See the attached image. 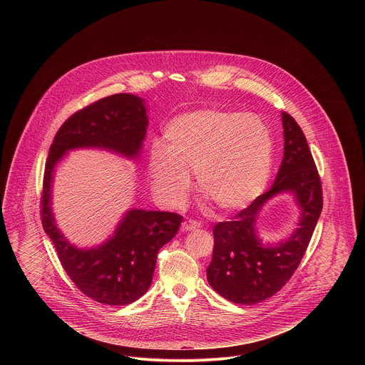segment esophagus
<instances>
[{"label": "esophagus", "mask_w": 365, "mask_h": 365, "mask_svg": "<svg viewBox=\"0 0 365 365\" xmlns=\"http://www.w3.org/2000/svg\"><path fill=\"white\" fill-rule=\"evenodd\" d=\"M198 227H201V223L197 222V220H185L181 226L182 232H191V230H195Z\"/></svg>", "instance_id": "obj_1"}]
</instances>
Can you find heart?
Returning <instances> with one entry per match:
<instances>
[{
	"label": "heart",
	"mask_w": 365,
	"mask_h": 365,
	"mask_svg": "<svg viewBox=\"0 0 365 365\" xmlns=\"http://www.w3.org/2000/svg\"><path fill=\"white\" fill-rule=\"evenodd\" d=\"M163 150L152 152L150 175L157 197L171 207L185 201L195 174L200 195L215 208H246L265 190L274 163L267 123L237 110L200 109L174 118Z\"/></svg>",
	"instance_id": "heart-1"
}]
</instances>
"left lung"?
Listing matches in <instances>:
<instances>
[{
    "label": "left lung",
    "mask_w": 365,
    "mask_h": 365,
    "mask_svg": "<svg viewBox=\"0 0 365 365\" xmlns=\"http://www.w3.org/2000/svg\"><path fill=\"white\" fill-rule=\"evenodd\" d=\"M284 157L272 187L229 222L213 227L209 285L225 299L255 305L277 294L292 277L320 216L322 184L307 138L295 119L281 112ZM291 195L299 207L297 227L275 244L262 242L255 229L263 207L278 195Z\"/></svg>",
    "instance_id": "obj_1"
}]
</instances>
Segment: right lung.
Segmentation results:
<instances>
[{
  "instance_id": "add662e5",
  "label": "right lung",
  "mask_w": 365,
  "mask_h": 365,
  "mask_svg": "<svg viewBox=\"0 0 365 365\" xmlns=\"http://www.w3.org/2000/svg\"><path fill=\"white\" fill-rule=\"evenodd\" d=\"M149 125L148 106L133 94H115L76 112L54 136L45 168L42 223L76 287L105 305H128L148 292L157 253L177 235L182 216L132 208L103 243L78 247L58 229L53 213L56 167L68 152L98 149L136 161Z\"/></svg>"
}]
</instances>
